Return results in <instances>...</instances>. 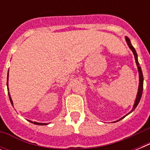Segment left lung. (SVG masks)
<instances>
[{"label": "left lung", "mask_w": 150, "mask_h": 150, "mask_svg": "<svg viewBox=\"0 0 150 150\" xmlns=\"http://www.w3.org/2000/svg\"><path fill=\"white\" fill-rule=\"evenodd\" d=\"M125 40L127 42V44H128V47L130 48L132 51L133 54H134V56H135V63H136V65H137V68H138V71H139V89H138V93H137V95H136V98H135V103L133 105V107L132 110H131L128 114H127L125 116L122 117L121 118H120L119 120L116 121H114V122H117V121H121V119H123L125 117H126L127 115L132 113V112L136 108V107L138 106L139 104V103L140 100H141V97H142V90H143V75H142V69H141V67L139 66V61H138V55H137V53L135 51V48L133 47V46L132 45V43H131V41L129 40L128 36H125ZM113 123V122H112Z\"/></svg>", "instance_id": "left-lung-1"}]
</instances>
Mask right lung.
<instances>
[{
    "instance_id": "1",
    "label": "right lung",
    "mask_w": 150,
    "mask_h": 150,
    "mask_svg": "<svg viewBox=\"0 0 150 150\" xmlns=\"http://www.w3.org/2000/svg\"><path fill=\"white\" fill-rule=\"evenodd\" d=\"M7 86H8V96H9V99H10L11 103V104H12V106H13V101H12V100H11L10 93H9V89H8V79H7ZM29 121V122H31V123H33L34 125H48V123H39V122H36V121H34V122H33V121Z\"/></svg>"
}]
</instances>
